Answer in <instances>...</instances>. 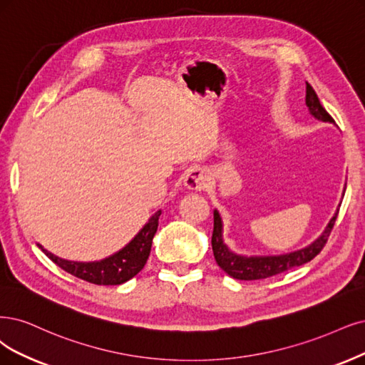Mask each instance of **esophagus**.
<instances>
[{"instance_id":"obj_1","label":"esophagus","mask_w":365,"mask_h":365,"mask_svg":"<svg viewBox=\"0 0 365 365\" xmlns=\"http://www.w3.org/2000/svg\"><path fill=\"white\" fill-rule=\"evenodd\" d=\"M207 174L205 170L201 168H192L186 173L183 185L191 191H203L205 187H207Z\"/></svg>"}]
</instances>
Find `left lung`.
<instances>
[{"label": "left lung", "instance_id": "obj_1", "mask_svg": "<svg viewBox=\"0 0 365 365\" xmlns=\"http://www.w3.org/2000/svg\"><path fill=\"white\" fill-rule=\"evenodd\" d=\"M305 103L308 106L309 113H312L317 120L322 121H331L334 123V118L329 115V113L322 106L314 88L307 83V91H305ZM336 215L329 221L327 230L323 235L314 240L312 245L294 251L286 255H269V257H244V255L233 254L227 245L222 242V222L220 218V213L213 212V233H212V250L215 260H217L218 266L222 269L225 274L236 279H263L267 277H272L281 272L290 271L293 267H298L304 263H308L313 260L316 255L323 250L328 242V237L331 235V230L334 228Z\"/></svg>", "mask_w": 365, "mask_h": 365}]
</instances>
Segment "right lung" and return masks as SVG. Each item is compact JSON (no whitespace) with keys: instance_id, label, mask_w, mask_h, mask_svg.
<instances>
[{"instance_id":"1","label":"right lung","mask_w":365,"mask_h":365,"mask_svg":"<svg viewBox=\"0 0 365 365\" xmlns=\"http://www.w3.org/2000/svg\"><path fill=\"white\" fill-rule=\"evenodd\" d=\"M160 217V210H158L153 217L148 220V222L141 228V232L135 236L129 244L115 252L114 255L101 262H91V263H79V262H69L56 257L49 251L43 250L42 245L38 248L42 250L48 257L60 266L63 271L72 274L76 278L91 282V284L98 286H117L123 284L128 279L133 278L141 269L144 267L148 255H150L152 240L158 230V221Z\"/></svg>"}]
</instances>
